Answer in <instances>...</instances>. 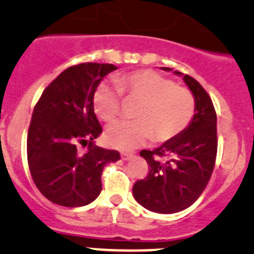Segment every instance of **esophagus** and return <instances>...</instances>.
I'll return each instance as SVG.
<instances>
[{
  "label": "esophagus",
  "mask_w": 254,
  "mask_h": 254,
  "mask_svg": "<svg viewBox=\"0 0 254 254\" xmlns=\"http://www.w3.org/2000/svg\"><path fill=\"white\" fill-rule=\"evenodd\" d=\"M131 157H132V153L122 152V158H123V160H124V161H129Z\"/></svg>",
  "instance_id": "obj_1"
}]
</instances>
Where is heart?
Segmentation results:
<instances>
[{"instance_id":"1","label":"heart","mask_w":254,"mask_h":254,"mask_svg":"<svg viewBox=\"0 0 254 254\" xmlns=\"http://www.w3.org/2000/svg\"><path fill=\"white\" fill-rule=\"evenodd\" d=\"M115 84L101 83L93 96L96 114L107 123L122 112V94L137 102L131 122H119L107 129L106 140L112 147L132 150L151 139L165 142L178 136L190 124L195 101L189 89L151 70L118 76Z\"/></svg>"}]
</instances>
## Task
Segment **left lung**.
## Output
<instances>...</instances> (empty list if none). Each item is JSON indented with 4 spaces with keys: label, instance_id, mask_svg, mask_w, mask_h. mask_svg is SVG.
Listing matches in <instances>:
<instances>
[{
    "label": "left lung",
    "instance_id": "left-lung-1",
    "mask_svg": "<svg viewBox=\"0 0 254 254\" xmlns=\"http://www.w3.org/2000/svg\"><path fill=\"white\" fill-rule=\"evenodd\" d=\"M175 73L183 76L193 94L194 117L178 136L155 150L140 152L150 166V173L132 187L135 200L158 214L182 211L200 196L214 171L217 151L216 113L211 98L196 79L179 71Z\"/></svg>",
    "mask_w": 254,
    "mask_h": 254
}]
</instances>
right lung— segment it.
<instances>
[{
    "instance_id": "1",
    "label": "right lung",
    "mask_w": 254,
    "mask_h": 254,
    "mask_svg": "<svg viewBox=\"0 0 254 254\" xmlns=\"http://www.w3.org/2000/svg\"><path fill=\"white\" fill-rule=\"evenodd\" d=\"M112 64L71 66L43 92L35 104L27 137L30 175L51 203L76 207L92 203L102 190V172L120 155L93 143L102 127L94 114L93 96ZM87 146L82 154L78 145Z\"/></svg>"
}]
</instances>
